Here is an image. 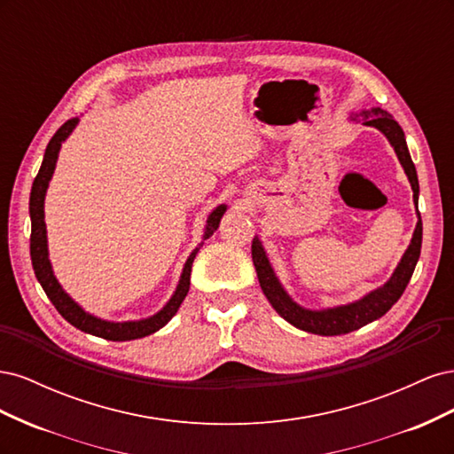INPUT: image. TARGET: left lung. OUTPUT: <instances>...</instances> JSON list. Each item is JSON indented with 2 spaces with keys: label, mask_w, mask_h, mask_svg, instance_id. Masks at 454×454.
I'll use <instances>...</instances> for the list:
<instances>
[{
  "label": "left lung",
  "mask_w": 454,
  "mask_h": 454,
  "mask_svg": "<svg viewBox=\"0 0 454 454\" xmlns=\"http://www.w3.org/2000/svg\"><path fill=\"white\" fill-rule=\"evenodd\" d=\"M350 119L352 121L362 119L364 125L375 127L387 136L409 177L411 189H413V200L417 204L419 222L413 232V239H411L409 248L405 250L400 265L395 267L390 280L384 286L377 287V290L367 294L365 297H362L360 301H354V303L333 307V309H324V310H309L305 307L297 305L295 301L286 294L280 280L277 278V274H274L269 263V257L263 250V246H261V240L255 237L252 242V259L257 270L259 286L261 290H263L265 297L269 299L272 309L277 310L286 322H290L297 329H303V332H309L314 335H325V337L350 333L354 329H360L365 324L373 322L380 318V316L387 314L395 301L402 297L411 277H413V270L420 257V246H422V219L419 214V177H417L415 164L411 160L402 127L397 125L388 112H384L380 107L364 109L360 114H354Z\"/></svg>",
  "instance_id": "obj_1"
}]
</instances>
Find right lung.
Wrapping results in <instances>:
<instances>
[{
	"label": "right lung",
	"instance_id": "add662e5",
	"mask_svg": "<svg viewBox=\"0 0 454 454\" xmlns=\"http://www.w3.org/2000/svg\"><path fill=\"white\" fill-rule=\"evenodd\" d=\"M79 117H74L70 121H66L64 125L57 130V134L52 136L47 149H45V157L43 162H41V168L35 176L34 185H32V193H30V219H32V235H30V255H32V265L35 278L39 280L41 287H43L47 297L51 299V303L54 305L62 318L70 322L74 327L81 329V332L102 337L107 340H132V339H140L145 335H151L159 332L162 325H167L172 316L180 309L184 303V299L189 292V284H191V267H193L195 255L199 248L191 252L187 257L184 272L180 277V282H177V287L170 301L164 305L157 314L149 316V318L144 320H134V322H107L102 318H96V316L85 312L81 309L75 301L67 295L62 286L59 284L57 277H54L51 261H49V248H47V227H45V193L49 182L52 177L54 167H57V159H59V151L62 147V142L74 132L77 127ZM227 206L219 204L217 208L206 219V229H204V237L206 240L208 237L214 235V231L219 227V222H222V215L225 214Z\"/></svg>",
	"mask_w": 454,
	"mask_h": 454
}]
</instances>
